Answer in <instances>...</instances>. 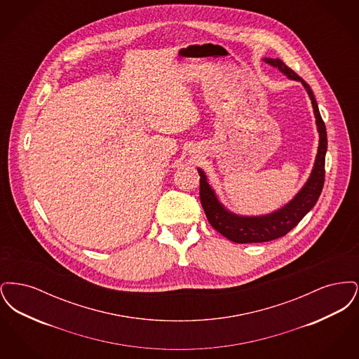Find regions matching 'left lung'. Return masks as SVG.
<instances>
[{"label": "left lung", "mask_w": 359, "mask_h": 359, "mask_svg": "<svg viewBox=\"0 0 359 359\" xmlns=\"http://www.w3.org/2000/svg\"><path fill=\"white\" fill-rule=\"evenodd\" d=\"M262 60L268 63L271 67L278 69L290 81L300 82L306 88L313 109L316 129L319 133V147L312 171L309 173V177L304 183V186L300 188V191L287 205L264 215H239L227 210V207H224L219 201V196L217 195L214 188L210 186L205 171L202 168H198V172L201 175V202L208 222L218 233H221L223 237L236 243L268 242L285 236L307 215L312 210V207L316 205L325 184L327 132L325 122L322 120L319 111V106L311 87L297 74H294L290 67H287L283 60L273 57H264Z\"/></svg>", "instance_id": "left-lung-1"}]
</instances>
